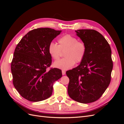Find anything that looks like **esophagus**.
Segmentation results:
<instances>
[{
	"label": "esophagus",
	"instance_id": "34e87169",
	"mask_svg": "<svg viewBox=\"0 0 124 124\" xmlns=\"http://www.w3.org/2000/svg\"><path fill=\"white\" fill-rule=\"evenodd\" d=\"M66 74V71L64 70H62V75H65Z\"/></svg>",
	"mask_w": 124,
	"mask_h": 124
}]
</instances>
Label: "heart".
I'll return each mask as SVG.
<instances>
[{"label":"heart","instance_id":"heart-1","mask_svg":"<svg viewBox=\"0 0 124 124\" xmlns=\"http://www.w3.org/2000/svg\"><path fill=\"white\" fill-rule=\"evenodd\" d=\"M58 45L51 42L48 47L50 56L55 61L58 60L64 52L66 57L54 62V66L62 70H68L75 63L83 61L86 52V46L83 41L78 40L77 37L70 34L63 35L58 40Z\"/></svg>","mask_w":124,"mask_h":124}]
</instances>
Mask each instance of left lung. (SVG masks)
<instances>
[{
    "instance_id": "left-lung-1",
    "label": "left lung",
    "mask_w": 124,
    "mask_h": 124,
    "mask_svg": "<svg viewBox=\"0 0 124 124\" xmlns=\"http://www.w3.org/2000/svg\"><path fill=\"white\" fill-rule=\"evenodd\" d=\"M86 46L85 57L78 67L66 72L68 95L82 103L95 102L109 85L113 69L111 49L100 33L93 29L76 31Z\"/></svg>"
}]
</instances>
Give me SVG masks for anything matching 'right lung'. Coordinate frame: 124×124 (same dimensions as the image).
<instances>
[{"label": "right lung", "mask_w": 124, "mask_h": 124, "mask_svg": "<svg viewBox=\"0 0 124 124\" xmlns=\"http://www.w3.org/2000/svg\"><path fill=\"white\" fill-rule=\"evenodd\" d=\"M61 31L50 28L33 29L26 34L15 49L11 65L14 87L22 97L37 102L52 95L54 82L62 77V70L51 68L49 44Z\"/></svg>", "instance_id": "1"}]
</instances>
